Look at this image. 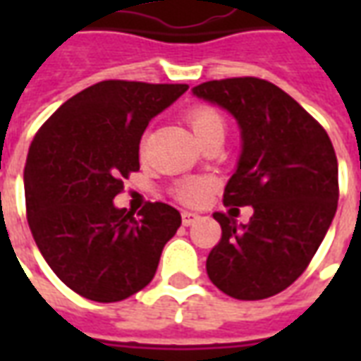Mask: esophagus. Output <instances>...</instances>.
Masks as SVG:
<instances>
[{
	"label": "esophagus",
	"instance_id": "obj_1",
	"mask_svg": "<svg viewBox=\"0 0 361 361\" xmlns=\"http://www.w3.org/2000/svg\"><path fill=\"white\" fill-rule=\"evenodd\" d=\"M197 220H199V214H197V212H191V211L181 212V222H183V226H191V224H195Z\"/></svg>",
	"mask_w": 361,
	"mask_h": 361
}]
</instances>
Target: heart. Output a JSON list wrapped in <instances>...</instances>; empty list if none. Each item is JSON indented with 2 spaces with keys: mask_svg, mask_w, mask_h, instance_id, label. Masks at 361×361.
I'll use <instances>...</instances> for the list:
<instances>
[{
  "mask_svg": "<svg viewBox=\"0 0 361 361\" xmlns=\"http://www.w3.org/2000/svg\"><path fill=\"white\" fill-rule=\"evenodd\" d=\"M189 123L193 127L195 135L207 133L211 129H216V127H222L224 129V119L220 116L219 111L211 110V108H199V110L191 111L189 114ZM211 189V181L201 180V178H193V180L181 181L180 185L176 188V197L188 204H197L201 203L204 199V195L209 193Z\"/></svg>",
  "mask_w": 361,
  "mask_h": 361,
  "instance_id": "1",
  "label": "heart"
}]
</instances>
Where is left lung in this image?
Masks as SVG:
<instances>
[{
    "label": "left lung",
    "instance_id": "1",
    "mask_svg": "<svg viewBox=\"0 0 361 361\" xmlns=\"http://www.w3.org/2000/svg\"><path fill=\"white\" fill-rule=\"evenodd\" d=\"M191 92L226 110L240 127L242 152L224 203L253 207L247 224L214 212L222 238L209 253L207 274L235 300H265L305 271L333 222V142L292 96L263 79L209 81Z\"/></svg>",
    "mask_w": 361,
    "mask_h": 361
}]
</instances>
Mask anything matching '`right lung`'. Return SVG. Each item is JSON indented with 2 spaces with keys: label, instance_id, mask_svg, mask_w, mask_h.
<instances>
[{
  "label": "right lung",
  "instance_id": "right-lung-1",
  "mask_svg": "<svg viewBox=\"0 0 361 361\" xmlns=\"http://www.w3.org/2000/svg\"><path fill=\"white\" fill-rule=\"evenodd\" d=\"M188 85L102 81L61 104L36 133L25 166L28 226L58 279L87 300L121 302L149 284L180 212L149 203L137 216L114 197L139 170L149 121Z\"/></svg>",
  "mask_w": 361,
  "mask_h": 361
}]
</instances>
